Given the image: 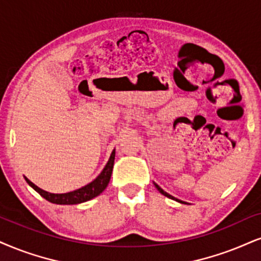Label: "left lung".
Returning <instances> with one entry per match:
<instances>
[{
    "label": "left lung",
    "mask_w": 261,
    "mask_h": 261,
    "mask_svg": "<svg viewBox=\"0 0 261 261\" xmlns=\"http://www.w3.org/2000/svg\"><path fill=\"white\" fill-rule=\"evenodd\" d=\"M155 186H156V188H157V190H159V191L161 192V194H162V195H165V196H166V197H168V198H172V199H175V201H178V202H180V203H185V202H182V201H180V199H176L175 197H173V196H172V195L167 194V192H166V191H163V190H162V189H161V188H160V186H159V185H157V184H155Z\"/></svg>",
    "instance_id": "obj_1"
}]
</instances>
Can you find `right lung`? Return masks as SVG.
<instances>
[{
	"mask_svg": "<svg viewBox=\"0 0 261 261\" xmlns=\"http://www.w3.org/2000/svg\"><path fill=\"white\" fill-rule=\"evenodd\" d=\"M114 162H115V150L112 151L110 160L106 163L105 168L102 169V172L98 175V178L93 180L92 182H89L88 185L83 186V188L75 190V191L67 192V194H50V192L44 191L40 188H37L34 182H31L28 178H25L27 182L31 186L35 191H37L42 197L46 198L47 201L52 202V203L57 204H77L82 203V202L89 201V199L96 197L101 194L102 191L106 189L109 181H110L111 174H112V168H114Z\"/></svg>",
	"mask_w": 261,
	"mask_h": 261,
	"instance_id": "add662e5",
	"label": "right lung"
}]
</instances>
